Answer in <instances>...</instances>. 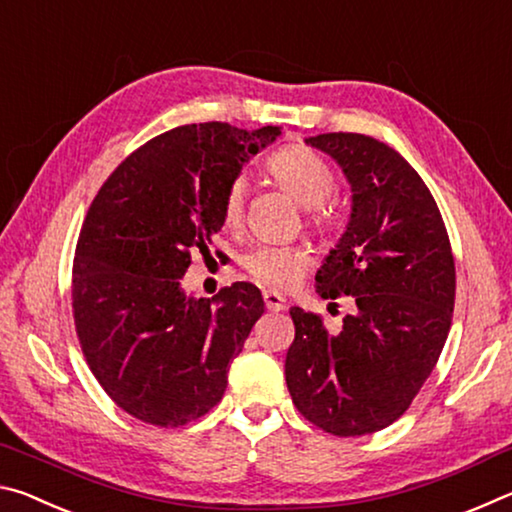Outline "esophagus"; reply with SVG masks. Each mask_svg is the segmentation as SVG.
<instances>
[{"label":"esophagus","mask_w":512,"mask_h":512,"mask_svg":"<svg viewBox=\"0 0 512 512\" xmlns=\"http://www.w3.org/2000/svg\"><path fill=\"white\" fill-rule=\"evenodd\" d=\"M264 302H266L268 311H282L284 307H287V300H284L280 293H275V291H264Z\"/></svg>","instance_id":"obj_1"}]
</instances>
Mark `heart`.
<instances>
[{
    "mask_svg": "<svg viewBox=\"0 0 512 512\" xmlns=\"http://www.w3.org/2000/svg\"><path fill=\"white\" fill-rule=\"evenodd\" d=\"M266 173L273 183L307 210V223L318 230L329 225V214L323 203L332 196L336 180L332 169L305 146H284L266 160ZM246 185L235 180L225 189L221 203V219L225 228H239L244 221ZM246 273L268 289H289L300 280L309 264L305 246H255L241 259Z\"/></svg>",
    "mask_w": 512,
    "mask_h": 512,
    "instance_id": "obj_1",
    "label": "heart"
}]
</instances>
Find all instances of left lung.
<instances>
[{
  "mask_svg": "<svg viewBox=\"0 0 512 512\" xmlns=\"http://www.w3.org/2000/svg\"><path fill=\"white\" fill-rule=\"evenodd\" d=\"M339 162L352 187L345 232L316 273L325 300L350 296L339 332L291 307L284 361L291 400L334 436H366L409 409L452 327L456 268L429 187L391 146L359 133L305 140Z\"/></svg>",
  "mask_w": 512,
  "mask_h": 512,
  "instance_id": "1",
  "label": "left lung"
}]
</instances>
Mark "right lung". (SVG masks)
I'll list each match as a JSON object with an SVG mask.
<instances>
[{"label": "right lung", "mask_w": 512, "mask_h": 512, "mask_svg": "<svg viewBox=\"0 0 512 512\" xmlns=\"http://www.w3.org/2000/svg\"><path fill=\"white\" fill-rule=\"evenodd\" d=\"M277 135L178 126L128 155L94 196L74 255V325L92 375L133 418L180 427L221 402L264 314L262 291L235 282L205 300L180 280L223 228L225 189Z\"/></svg>", "instance_id": "1"}]
</instances>
